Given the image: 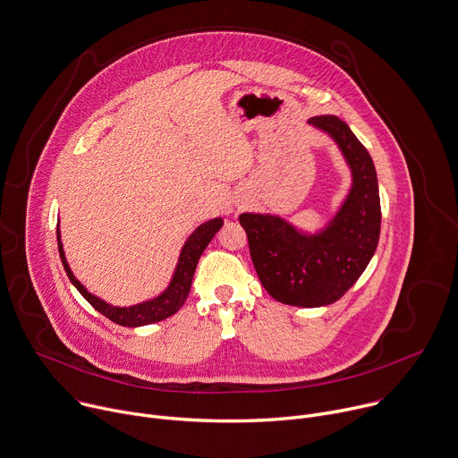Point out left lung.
<instances>
[{
    "label": "left lung",
    "instance_id": "8db88e82",
    "mask_svg": "<svg viewBox=\"0 0 458 458\" xmlns=\"http://www.w3.org/2000/svg\"><path fill=\"white\" fill-rule=\"evenodd\" d=\"M339 148L352 186L318 233H305L278 215L242 213L249 250L265 291L280 303L325 307L337 301L370 263L381 233L377 173L370 153L335 115L310 117Z\"/></svg>",
    "mask_w": 458,
    "mask_h": 458
}]
</instances>
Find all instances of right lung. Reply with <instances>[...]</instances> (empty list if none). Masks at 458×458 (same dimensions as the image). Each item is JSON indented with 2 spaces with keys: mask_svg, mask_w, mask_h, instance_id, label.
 I'll return each instance as SVG.
<instances>
[{
  "mask_svg": "<svg viewBox=\"0 0 458 458\" xmlns=\"http://www.w3.org/2000/svg\"><path fill=\"white\" fill-rule=\"evenodd\" d=\"M222 225H224L222 218H213L209 222L200 224L191 233V236L186 240L184 247H182L178 263L173 272V278H171L169 285L165 287V291L148 301H142V303H137L131 307H114V305L106 303L105 300L88 293L81 285V282L73 276L72 268L68 267V261H66V256L63 250V243H61L59 227H57V247H59V256H61L63 267L66 270V276L70 278L72 285L81 293V296L91 307L121 327H144V325H151V323H157V321H162V319L173 316L174 312L180 310L182 305L186 303V298L191 291L197 263Z\"/></svg>",
  "mask_w": 458,
  "mask_h": 458,
  "instance_id": "obj_1",
  "label": "right lung"
}]
</instances>
